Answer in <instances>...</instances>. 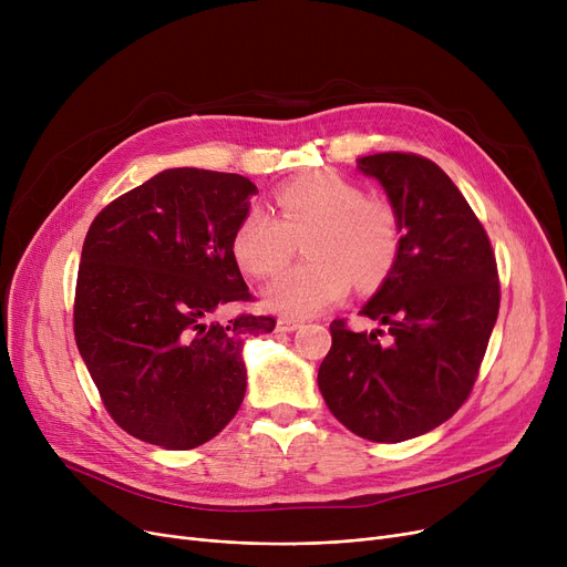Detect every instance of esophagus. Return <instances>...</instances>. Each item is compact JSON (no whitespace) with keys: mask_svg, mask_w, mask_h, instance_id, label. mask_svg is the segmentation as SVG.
Masks as SVG:
<instances>
[{"mask_svg":"<svg viewBox=\"0 0 567 567\" xmlns=\"http://www.w3.org/2000/svg\"><path fill=\"white\" fill-rule=\"evenodd\" d=\"M296 329H301V321L299 319H289V317H280L276 321V331L278 333H291Z\"/></svg>","mask_w":567,"mask_h":567,"instance_id":"1","label":"esophagus"}]
</instances>
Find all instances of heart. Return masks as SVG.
I'll return each instance as SVG.
<instances>
[{"mask_svg": "<svg viewBox=\"0 0 567 567\" xmlns=\"http://www.w3.org/2000/svg\"><path fill=\"white\" fill-rule=\"evenodd\" d=\"M280 218L264 208L236 225L231 255L252 278L278 274L306 238L303 264L282 271L264 291V303L285 317H312L342 301L351 278L370 289L381 285L400 255L402 227L395 208L368 197L336 172H312L276 193Z\"/></svg>", "mask_w": 567, "mask_h": 567, "instance_id": "obj_1", "label": "heart"}]
</instances>
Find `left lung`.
<instances>
[{
    "mask_svg": "<svg viewBox=\"0 0 567 567\" xmlns=\"http://www.w3.org/2000/svg\"><path fill=\"white\" fill-rule=\"evenodd\" d=\"M400 218L393 271L363 315L391 342L331 323L317 383L336 419L368 441L421 436L464 404L498 317V274L487 231L439 165L413 154L355 161Z\"/></svg>",
    "mask_w": 567,
    "mask_h": 567,
    "instance_id": "8db88e82",
    "label": "left lung"
}]
</instances>
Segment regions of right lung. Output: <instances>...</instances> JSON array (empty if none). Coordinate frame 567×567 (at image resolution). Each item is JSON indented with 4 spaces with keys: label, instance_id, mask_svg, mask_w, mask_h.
<instances>
[{
    "label": "right lung",
    "instance_id": "obj_1",
    "mask_svg": "<svg viewBox=\"0 0 567 567\" xmlns=\"http://www.w3.org/2000/svg\"><path fill=\"white\" fill-rule=\"evenodd\" d=\"M255 193L241 174L163 169L86 231L75 342L114 423L140 441L197 449L244 402V347L276 319L218 315L252 299L231 236Z\"/></svg>",
    "mask_w": 567,
    "mask_h": 567
}]
</instances>
